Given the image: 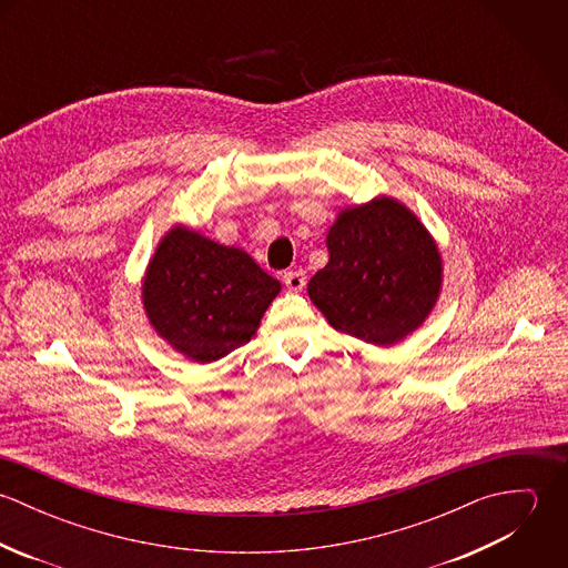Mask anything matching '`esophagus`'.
<instances>
[{
	"label": "esophagus",
	"instance_id": "1",
	"mask_svg": "<svg viewBox=\"0 0 568 568\" xmlns=\"http://www.w3.org/2000/svg\"><path fill=\"white\" fill-rule=\"evenodd\" d=\"M284 284H286L288 291L300 293L306 286V273L304 271H288V273H284Z\"/></svg>",
	"mask_w": 568,
	"mask_h": 568
}]
</instances>
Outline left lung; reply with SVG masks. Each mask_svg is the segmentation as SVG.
<instances>
[{"mask_svg": "<svg viewBox=\"0 0 568 568\" xmlns=\"http://www.w3.org/2000/svg\"><path fill=\"white\" fill-rule=\"evenodd\" d=\"M325 244L308 295L334 329L389 347L426 322L442 293V253L405 203L381 194L341 210Z\"/></svg>", "mask_w": 568, "mask_h": 568, "instance_id": "1", "label": "left lung"}]
</instances>
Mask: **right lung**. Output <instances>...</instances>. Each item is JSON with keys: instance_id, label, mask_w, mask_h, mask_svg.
<instances>
[{"instance_id": "add662e5", "label": "right lung", "mask_w": 568, "mask_h": 568, "mask_svg": "<svg viewBox=\"0 0 568 568\" xmlns=\"http://www.w3.org/2000/svg\"><path fill=\"white\" fill-rule=\"evenodd\" d=\"M280 291L243 248L174 225L149 260L142 304L172 349L205 365L248 343Z\"/></svg>"}]
</instances>
